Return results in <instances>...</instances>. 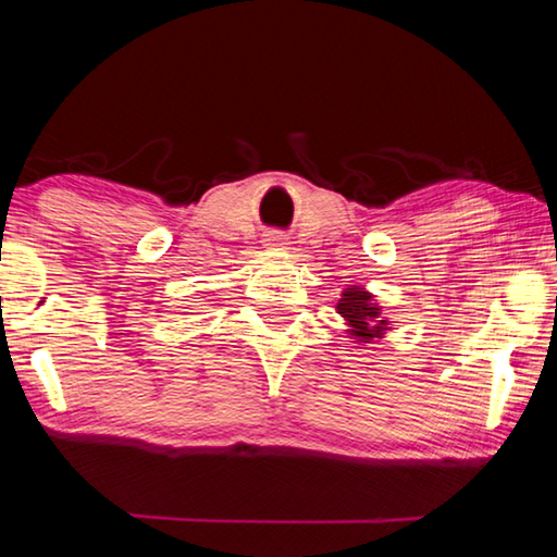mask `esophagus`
<instances>
[{"instance_id":"obj_1","label":"esophagus","mask_w":557,"mask_h":557,"mask_svg":"<svg viewBox=\"0 0 557 557\" xmlns=\"http://www.w3.org/2000/svg\"><path fill=\"white\" fill-rule=\"evenodd\" d=\"M268 245H277V248H285V238H282L280 233H272V235H268Z\"/></svg>"}]
</instances>
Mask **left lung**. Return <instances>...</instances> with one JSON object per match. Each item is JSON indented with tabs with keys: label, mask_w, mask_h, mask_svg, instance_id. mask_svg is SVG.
I'll return each mask as SVG.
<instances>
[{
	"label": "left lung",
	"mask_w": 557,
	"mask_h": 557,
	"mask_svg": "<svg viewBox=\"0 0 557 557\" xmlns=\"http://www.w3.org/2000/svg\"><path fill=\"white\" fill-rule=\"evenodd\" d=\"M336 309L351 324V334L363 338L366 344L385 332V319H381L379 307L373 305L371 295L363 287H348L344 297L338 299Z\"/></svg>",
	"instance_id": "8db88e82"
}]
</instances>
